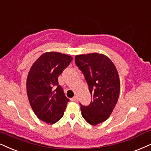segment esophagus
<instances>
[{
    "label": "esophagus",
    "mask_w": 151,
    "mask_h": 151,
    "mask_svg": "<svg viewBox=\"0 0 151 151\" xmlns=\"http://www.w3.org/2000/svg\"><path fill=\"white\" fill-rule=\"evenodd\" d=\"M70 100H71L72 101H76L78 100V97L76 96H73V97Z\"/></svg>",
    "instance_id": "34e87169"
}]
</instances>
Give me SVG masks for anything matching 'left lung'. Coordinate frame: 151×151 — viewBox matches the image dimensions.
I'll use <instances>...</instances> for the list:
<instances>
[{"mask_svg":"<svg viewBox=\"0 0 151 151\" xmlns=\"http://www.w3.org/2000/svg\"><path fill=\"white\" fill-rule=\"evenodd\" d=\"M75 61L93 99L87 106L80 104L82 115L89 124L96 125L109 118L118 102L120 86L118 70L112 61L102 54L76 55Z\"/></svg>","mask_w":151,"mask_h":151,"instance_id":"1","label":"left lung"}]
</instances>
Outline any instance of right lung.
<instances>
[{"instance_id": "right-lung-1", "label": "right lung", "mask_w": 151, "mask_h": 151, "mask_svg": "<svg viewBox=\"0 0 151 151\" xmlns=\"http://www.w3.org/2000/svg\"><path fill=\"white\" fill-rule=\"evenodd\" d=\"M72 59L65 54L45 52L33 63L28 74L29 103L36 116L46 123H55L64 115L69 99L59 85L58 77Z\"/></svg>"}]
</instances>
